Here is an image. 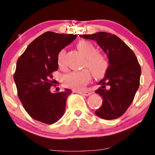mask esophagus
<instances>
[{
  "label": "esophagus",
  "mask_w": 155,
  "mask_h": 155,
  "mask_svg": "<svg viewBox=\"0 0 155 155\" xmlns=\"http://www.w3.org/2000/svg\"><path fill=\"white\" fill-rule=\"evenodd\" d=\"M75 92H77V93H79L80 94H82V95H84V96H89L91 94V92H87V91H81V92H78V91H75Z\"/></svg>",
  "instance_id": "esophagus-1"
}]
</instances>
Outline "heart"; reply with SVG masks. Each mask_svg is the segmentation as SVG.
<instances>
[{"label": "heart", "mask_w": 155, "mask_h": 155, "mask_svg": "<svg viewBox=\"0 0 155 155\" xmlns=\"http://www.w3.org/2000/svg\"><path fill=\"white\" fill-rule=\"evenodd\" d=\"M78 49L86 57L84 67H87L92 74L97 78L102 77L105 74L108 68V61L102 54L97 53L96 48L91 42L87 40H81L78 42ZM65 50H61L57 55V63L60 67L65 66ZM89 70L75 71L68 73L63 77V84L66 87L75 90L84 88L91 79V73Z\"/></svg>", "instance_id": "heart-1"}]
</instances>
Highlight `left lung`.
Here are the masks:
<instances>
[{"label": "left lung", "mask_w": 155, "mask_h": 155, "mask_svg": "<svg viewBox=\"0 0 155 155\" xmlns=\"http://www.w3.org/2000/svg\"><path fill=\"white\" fill-rule=\"evenodd\" d=\"M79 36L95 40L109 61L105 77L99 82L102 87L95 91L103 99L95 114L105 120L118 118L131 105L140 84L141 70L137 58L127 45L111 33L100 31Z\"/></svg>", "instance_id": "obj_1"}]
</instances>
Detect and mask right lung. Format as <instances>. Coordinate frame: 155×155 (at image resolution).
Returning <instances> with one entry per match:
<instances>
[{
	"label": "right lung",
	"instance_id": "obj_1",
	"mask_svg": "<svg viewBox=\"0 0 155 155\" xmlns=\"http://www.w3.org/2000/svg\"><path fill=\"white\" fill-rule=\"evenodd\" d=\"M76 37L47 31L32 41L18 58L14 75L18 97L35 120L53 124L64 114L71 90L51 93L50 87L54 85L53 73L58 68V53Z\"/></svg>",
	"mask_w": 155,
	"mask_h": 155
}]
</instances>
